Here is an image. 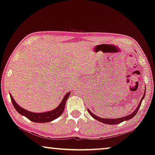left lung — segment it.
I'll return each mask as SVG.
<instances>
[{"label":"left lung","mask_w":155,"mask_h":155,"mask_svg":"<svg viewBox=\"0 0 155 155\" xmlns=\"http://www.w3.org/2000/svg\"><path fill=\"white\" fill-rule=\"evenodd\" d=\"M145 92L144 93V95H143V98L141 99V100H140V103H139L138 107L136 108V109H135V111H133L132 114H130V115L125 116V117H122V118H115V119H108V118H102L98 117V116H97L96 115H94V114H92V112L90 111V110H88V112H89V114H90V115L92 116V117L94 118V119L99 120V121H100L101 123H104V124H110V125H115V124H120V123H121L123 121H125V120H130V118H132L133 117H134V116H135V114H137V112L138 111L139 108H140V105H141L142 101H143V99H144V97H145Z\"/></svg>","instance_id":"left-lung-1"}]
</instances>
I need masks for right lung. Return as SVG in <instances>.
I'll return each mask as SVG.
<instances>
[{"label":"right lung","instance_id":"obj_1","mask_svg":"<svg viewBox=\"0 0 155 155\" xmlns=\"http://www.w3.org/2000/svg\"><path fill=\"white\" fill-rule=\"evenodd\" d=\"M70 95V92H68L65 95L64 98L63 99L61 103L59 104V106L56 109L52 110V111H48V112H43V113H33V112H30L29 111H27L22 108H21L18 104H17L13 99L11 95H10V99H11L12 103L13 104V107L16 111L20 114L21 115L25 116L28 118L29 120H31V121L35 123H46L50 122L51 120L56 119L58 117H59L62 113L64 111L65 102H66L68 98Z\"/></svg>","mask_w":155,"mask_h":155}]
</instances>
